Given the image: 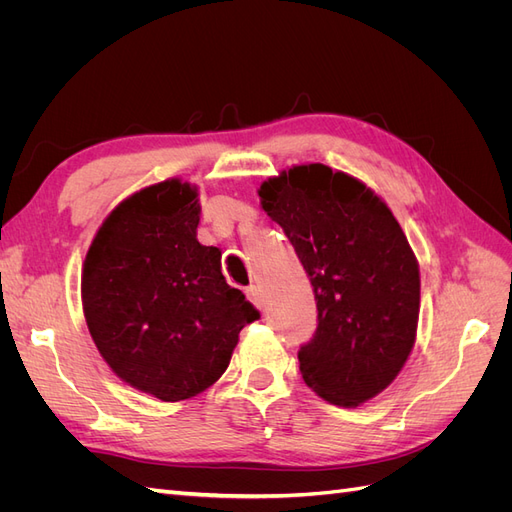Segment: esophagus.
<instances>
[{
	"label": "esophagus",
	"instance_id": "esophagus-1",
	"mask_svg": "<svg viewBox=\"0 0 512 512\" xmlns=\"http://www.w3.org/2000/svg\"><path fill=\"white\" fill-rule=\"evenodd\" d=\"M245 294H247V299H250L256 307H262V297H260V288L258 286H247Z\"/></svg>",
	"mask_w": 512,
	"mask_h": 512
}]
</instances>
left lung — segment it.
Here are the masks:
<instances>
[{
  "mask_svg": "<svg viewBox=\"0 0 512 512\" xmlns=\"http://www.w3.org/2000/svg\"><path fill=\"white\" fill-rule=\"evenodd\" d=\"M258 194L316 294L303 380L335 406H359L395 380L414 346L421 280L404 230L361 181L324 164L294 166Z\"/></svg>",
  "mask_w": 512,
  "mask_h": 512,
  "instance_id": "left-lung-1",
  "label": "left lung"
}]
</instances>
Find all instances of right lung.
Instances as JSON below:
<instances>
[{
  "label": "right lung",
  "mask_w": 512,
  "mask_h": 512,
  "mask_svg": "<svg viewBox=\"0 0 512 512\" xmlns=\"http://www.w3.org/2000/svg\"><path fill=\"white\" fill-rule=\"evenodd\" d=\"M198 213L179 179L136 192L104 220L83 267V312L104 361L162 401L209 389L260 318L226 284L218 247L198 243Z\"/></svg>",
  "instance_id": "1"
}]
</instances>
